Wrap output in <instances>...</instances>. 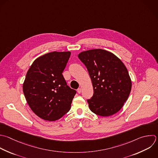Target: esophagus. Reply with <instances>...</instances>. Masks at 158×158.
Returning <instances> with one entry per match:
<instances>
[{
    "label": "esophagus",
    "mask_w": 158,
    "mask_h": 158,
    "mask_svg": "<svg viewBox=\"0 0 158 158\" xmlns=\"http://www.w3.org/2000/svg\"><path fill=\"white\" fill-rule=\"evenodd\" d=\"M77 92L80 94V93H81V89L80 88H79L78 89H77Z\"/></svg>",
    "instance_id": "obj_1"
}]
</instances>
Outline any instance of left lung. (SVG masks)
Returning a JSON list of instances; mask_svg holds the SVG:
<instances>
[{
	"instance_id": "left-lung-1",
	"label": "left lung",
	"mask_w": 158,
	"mask_h": 158,
	"mask_svg": "<svg viewBox=\"0 0 158 158\" xmlns=\"http://www.w3.org/2000/svg\"><path fill=\"white\" fill-rule=\"evenodd\" d=\"M91 80L94 94L88 103L96 115L109 117L118 112L127 100L131 89L128 70L113 53L101 49L80 52Z\"/></svg>"
}]
</instances>
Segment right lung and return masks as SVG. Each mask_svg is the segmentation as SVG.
<instances>
[{"instance_id": "1", "label": "right lung", "mask_w": 158, "mask_h": 158, "mask_svg": "<svg viewBox=\"0 0 158 158\" xmlns=\"http://www.w3.org/2000/svg\"><path fill=\"white\" fill-rule=\"evenodd\" d=\"M71 52H52L37 58L23 84L27 102L41 118L56 121L67 113L76 94L62 75Z\"/></svg>"}]
</instances>
